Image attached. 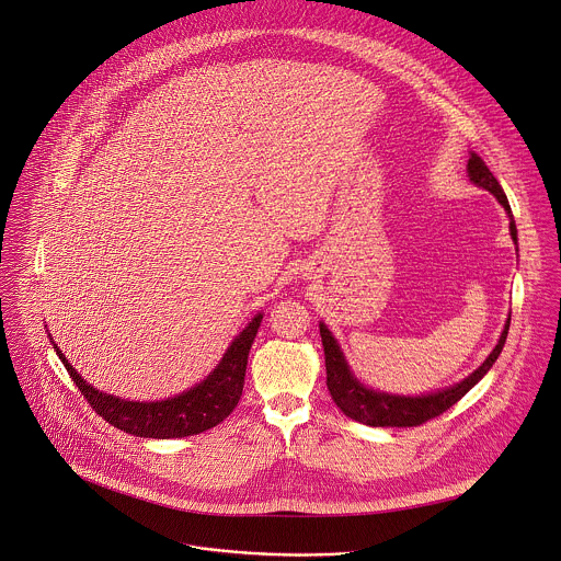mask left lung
I'll use <instances>...</instances> for the list:
<instances>
[{"mask_svg": "<svg viewBox=\"0 0 561 561\" xmlns=\"http://www.w3.org/2000/svg\"><path fill=\"white\" fill-rule=\"evenodd\" d=\"M467 171H469V180L473 184H478L489 194H493L497 198V203L504 207V211L508 214V220H511L508 222L511 238L517 244V229L513 222V214H511L506 194L500 186L497 178L489 171V167L484 164V160L478 153H471V158L467 162ZM508 325H511V314L504 323V330H502L500 341L493 347V352L486 356V360L478 369H473L471 375L467 379H462L460 383H456L447 390H440V392L423 394V397H399V394H386V392L365 388L350 371V365H347L336 339L328 330V325L319 321V332H321V343H323V354H325V386H328L330 397L336 403V408L347 419H352L356 423H363L369 427H416V425H423V423L440 416L443 412H447L486 375L504 347Z\"/></svg>", "mask_w": 561, "mask_h": 561, "instance_id": "8db88e82", "label": "left lung"}]
</instances>
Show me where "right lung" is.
Here are the masks:
<instances>
[{
  "label": "right lung",
  "instance_id": "right-lung-1",
  "mask_svg": "<svg viewBox=\"0 0 561 561\" xmlns=\"http://www.w3.org/2000/svg\"><path fill=\"white\" fill-rule=\"evenodd\" d=\"M260 323L262 312H257L251 323L233 339L218 367L203 383L190 392L156 403L123 401L118 397L94 390L77 375V369L68 363L66 354L57 347L55 341L53 345L83 399H88L90 408L110 425L140 438H184L216 427L236 410L244 388L249 352Z\"/></svg>",
  "mask_w": 561,
  "mask_h": 561
}]
</instances>
